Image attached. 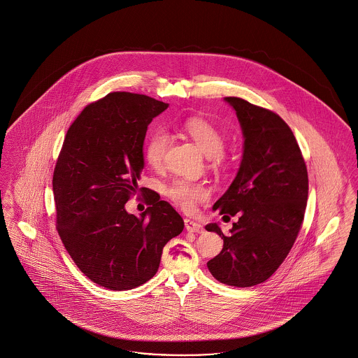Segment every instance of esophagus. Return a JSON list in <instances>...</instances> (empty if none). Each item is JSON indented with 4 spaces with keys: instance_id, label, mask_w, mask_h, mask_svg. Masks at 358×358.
<instances>
[{
    "instance_id": "esophagus-1",
    "label": "esophagus",
    "mask_w": 358,
    "mask_h": 358,
    "mask_svg": "<svg viewBox=\"0 0 358 358\" xmlns=\"http://www.w3.org/2000/svg\"><path fill=\"white\" fill-rule=\"evenodd\" d=\"M185 228H187V232H203L204 231V228H203V225L201 224H199V222H192V220H185Z\"/></svg>"
}]
</instances>
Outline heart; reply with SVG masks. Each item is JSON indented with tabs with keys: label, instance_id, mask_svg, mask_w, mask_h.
<instances>
[{
	"label": "heart",
	"instance_id": "obj_1",
	"mask_svg": "<svg viewBox=\"0 0 358 358\" xmlns=\"http://www.w3.org/2000/svg\"><path fill=\"white\" fill-rule=\"evenodd\" d=\"M181 127L206 157H212L217 164L225 161L222 154L224 136L216 124L201 117H192L185 120ZM169 143L171 136L165 130L158 129L149 134L145 145V158L150 166L158 168L162 165ZM166 193L176 204L182 206L185 210L193 209L197 201H204L209 196L208 187L182 180L173 182Z\"/></svg>",
	"mask_w": 358,
	"mask_h": 358
}]
</instances>
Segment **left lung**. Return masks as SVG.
<instances>
[{
	"instance_id": "obj_1",
	"label": "left lung",
	"mask_w": 358,
	"mask_h": 358,
	"mask_svg": "<svg viewBox=\"0 0 358 358\" xmlns=\"http://www.w3.org/2000/svg\"><path fill=\"white\" fill-rule=\"evenodd\" d=\"M224 101L236 111L244 143L238 174L213 210L238 220L229 235L216 222L205 227L224 241L206 266L224 285L251 287L278 270L298 236L308 194L306 164L279 115L235 96Z\"/></svg>"
}]
</instances>
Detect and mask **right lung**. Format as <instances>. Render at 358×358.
I'll return each instance as SVG.
<instances>
[{"label":"right lung","mask_w":358,"mask_h":358,"mask_svg":"<svg viewBox=\"0 0 358 358\" xmlns=\"http://www.w3.org/2000/svg\"><path fill=\"white\" fill-rule=\"evenodd\" d=\"M168 107L146 95L111 92L71 124L57 158L52 180L57 232L79 270L106 289H136L150 280L165 244L184 229L182 217L155 192L139 216L124 208L141 190L148 126Z\"/></svg>","instance_id":"right-lung-1"}]
</instances>
